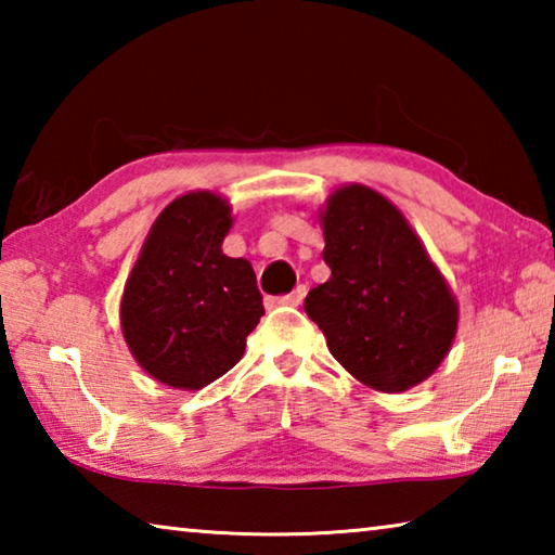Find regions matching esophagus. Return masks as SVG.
Returning a JSON list of instances; mask_svg holds the SVG:
<instances>
[{"label": "esophagus", "instance_id": "34e87169", "mask_svg": "<svg viewBox=\"0 0 555 555\" xmlns=\"http://www.w3.org/2000/svg\"><path fill=\"white\" fill-rule=\"evenodd\" d=\"M304 296H306V286L298 284L294 291H291V294L281 296V304H284V306H298L300 300H304Z\"/></svg>", "mask_w": 555, "mask_h": 555}]
</instances>
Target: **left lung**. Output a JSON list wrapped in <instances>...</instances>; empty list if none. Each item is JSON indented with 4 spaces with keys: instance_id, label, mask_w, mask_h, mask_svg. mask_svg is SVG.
<instances>
[{
    "instance_id": "1",
    "label": "left lung",
    "mask_w": 555,
    "mask_h": 555,
    "mask_svg": "<svg viewBox=\"0 0 555 555\" xmlns=\"http://www.w3.org/2000/svg\"><path fill=\"white\" fill-rule=\"evenodd\" d=\"M331 279L306 313L327 350L367 387L399 393L438 370L457 331V304L406 218L367 185L337 188L321 210Z\"/></svg>"
}]
</instances>
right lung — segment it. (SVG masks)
<instances>
[{"instance_id": "obj_1", "label": "right lung", "mask_w": 555, "mask_h": 555, "mask_svg": "<svg viewBox=\"0 0 555 555\" xmlns=\"http://www.w3.org/2000/svg\"><path fill=\"white\" fill-rule=\"evenodd\" d=\"M230 212L210 191L168 203L125 284L121 333L139 367L166 387L195 391L230 372L264 315L255 269L222 255Z\"/></svg>"}]
</instances>
